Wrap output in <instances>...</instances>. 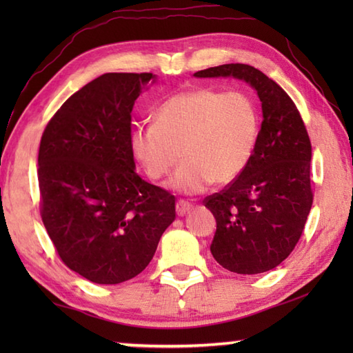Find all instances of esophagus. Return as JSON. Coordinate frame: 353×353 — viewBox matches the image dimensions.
<instances>
[{
    "mask_svg": "<svg viewBox=\"0 0 353 353\" xmlns=\"http://www.w3.org/2000/svg\"><path fill=\"white\" fill-rule=\"evenodd\" d=\"M191 204L190 202H185V201H179L177 204H176V213H177V216H185V214H187L190 210H191Z\"/></svg>",
    "mask_w": 353,
    "mask_h": 353,
    "instance_id": "34e87169",
    "label": "esophagus"
}]
</instances>
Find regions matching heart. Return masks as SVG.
Here are the masks:
<instances>
[{
    "label": "heart",
    "instance_id": "b5f03b06",
    "mask_svg": "<svg viewBox=\"0 0 353 353\" xmlns=\"http://www.w3.org/2000/svg\"><path fill=\"white\" fill-rule=\"evenodd\" d=\"M260 134V110L246 92L193 88L170 97L155 110V123L140 124L130 146L146 174L182 194H198L213 183L240 177L254 157Z\"/></svg>",
    "mask_w": 353,
    "mask_h": 353
}]
</instances>
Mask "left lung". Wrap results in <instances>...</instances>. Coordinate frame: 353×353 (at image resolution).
Instances as JSON below:
<instances>
[{
	"label": "left lung",
	"instance_id": "left-lung-1",
	"mask_svg": "<svg viewBox=\"0 0 353 353\" xmlns=\"http://www.w3.org/2000/svg\"><path fill=\"white\" fill-rule=\"evenodd\" d=\"M194 76L236 77L255 88L261 101L252 160L204 204L216 219L210 246L214 260L236 274L271 271L296 248L312 210V143L305 124L283 88L250 65L225 63Z\"/></svg>",
	"mask_w": 353,
	"mask_h": 353
}]
</instances>
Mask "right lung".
Here are the masks:
<instances>
[{"mask_svg":"<svg viewBox=\"0 0 353 353\" xmlns=\"http://www.w3.org/2000/svg\"><path fill=\"white\" fill-rule=\"evenodd\" d=\"M152 73H105L65 101L39 149L40 214L61 260L93 283L132 279L176 218V198L135 172L130 121Z\"/></svg>","mask_w":353,"mask_h":353,"instance_id":"1","label":"right lung"}]
</instances>
